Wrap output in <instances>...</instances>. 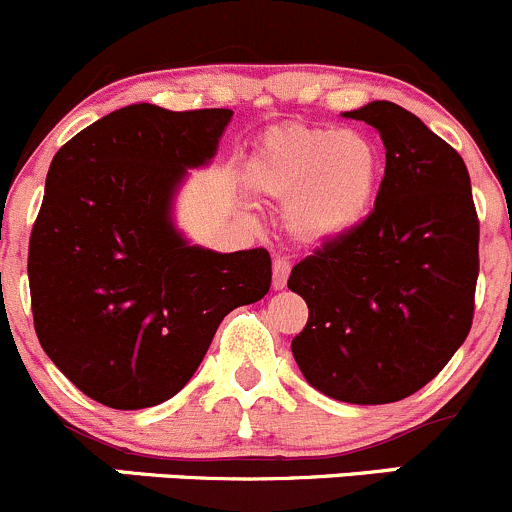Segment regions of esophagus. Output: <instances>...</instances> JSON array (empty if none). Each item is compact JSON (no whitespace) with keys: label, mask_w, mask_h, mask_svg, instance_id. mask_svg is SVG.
Returning a JSON list of instances; mask_svg holds the SVG:
<instances>
[{"label":"esophagus","mask_w":512,"mask_h":512,"mask_svg":"<svg viewBox=\"0 0 512 512\" xmlns=\"http://www.w3.org/2000/svg\"><path fill=\"white\" fill-rule=\"evenodd\" d=\"M289 270H292V265H289V260H285V257H280V260L272 262V287L285 289Z\"/></svg>","instance_id":"obj_1"}]
</instances>
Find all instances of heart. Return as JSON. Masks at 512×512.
<instances>
[{
	"label": "heart",
	"instance_id": "1",
	"mask_svg": "<svg viewBox=\"0 0 512 512\" xmlns=\"http://www.w3.org/2000/svg\"><path fill=\"white\" fill-rule=\"evenodd\" d=\"M245 178L257 198L287 203L294 237L327 245L369 218L384 180V158L359 131L287 123L260 138Z\"/></svg>",
	"mask_w": 512,
	"mask_h": 512
}]
</instances>
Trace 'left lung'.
<instances>
[{
  "label": "left lung",
  "mask_w": 512,
  "mask_h": 512,
  "mask_svg": "<svg viewBox=\"0 0 512 512\" xmlns=\"http://www.w3.org/2000/svg\"><path fill=\"white\" fill-rule=\"evenodd\" d=\"M379 131L386 170L354 232L294 265L307 302L292 339L304 379L347 404L416 394L466 342L478 280V215L463 158L391 101L342 113Z\"/></svg>",
  "instance_id": "obj_1"
}]
</instances>
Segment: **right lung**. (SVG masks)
<instances>
[{
    "instance_id": "add662e5",
    "label": "right lung",
    "mask_w": 512,
    "mask_h": 512,
    "mask_svg": "<svg viewBox=\"0 0 512 512\" xmlns=\"http://www.w3.org/2000/svg\"><path fill=\"white\" fill-rule=\"evenodd\" d=\"M230 108L133 103L59 148L29 240L41 349L103 406L148 409L178 394L225 314L262 299L265 247L213 252L173 225L188 168L208 165Z\"/></svg>"
}]
</instances>
